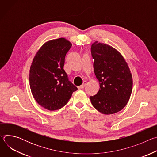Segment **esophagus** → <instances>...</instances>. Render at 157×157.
Wrapping results in <instances>:
<instances>
[{"label": "esophagus", "mask_w": 157, "mask_h": 157, "mask_svg": "<svg viewBox=\"0 0 157 157\" xmlns=\"http://www.w3.org/2000/svg\"><path fill=\"white\" fill-rule=\"evenodd\" d=\"M86 81H84L83 83H82V84L81 85V86H78V88L79 89H83V88L84 87V86H86Z\"/></svg>", "instance_id": "1"}]
</instances>
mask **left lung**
<instances>
[{
	"instance_id": "8db88e82",
	"label": "left lung",
	"mask_w": 157,
	"mask_h": 157,
	"mask_svg": "<svg viewBox=\"0 0 157 157\" xmlns=\"http://www.w3.org/2000/svg\"><path fill=\"white\" fill-rule=\"evenodd\" d=\"M98 93L90 96L94 107L103 114H115L127 104L132 91V76L122 55L108 44L95 41L91 46Z\"/></svg>"
}]
</instances>
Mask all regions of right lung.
Segmentation results:
<instances>
[{"label": "right lung", "instance_id": "1", "mask_svg": "<svg viewBox=\"0 0 157 157\" xmlns=\"http://www.w3.org/2000/svg\"><path fill=\"white\" fill-rule=\"evenodd\" d=\"M71 46L64 38L48 41L32 63L29 81L32 95L40 105L49 110L63 107L78 89L63 69L65 56Z\"/></svg>", "mask_w": 157, "mask_h": 157}]
</instances>
